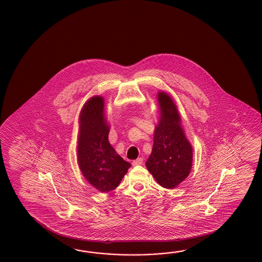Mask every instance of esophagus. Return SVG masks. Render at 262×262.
Wrapping results in <instances>:
<instances>
[{
    "instance_id": "1",
    "label": "esophagus",
    "mask_w": 262,
    "mask_h": 262,
    "mask_svg": "<svg viewBox=\"0 0 262 262\" xmlns=\"http://www.w3.org/2000/svg\"><path fill=\"white\" fill-rule=\"evenodd\" d=\"M143 163V158H141V157H139L138 159H136V160H134L132 162V165L133 166H139V165H141Z\"/></svg>"
}]
</instances>
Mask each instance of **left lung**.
<instances>
[{"label": "left lung", "instance_id": "8db88e82", "mask_svg": "<svg viewBox=\"0 0 262 262\" xmlns=\"http://www.w3.org/2000/svg\"><path fill=\"white\" fill-rule=\"evenodd\" d=\"M157 103L160 116L146 167L161 186L173 189L189 175L193 149L182 127L178 107L172 97L160 91L157 94Z\"/></svg>", "mask_w": 262, "mask_h": 262}]
</instances>
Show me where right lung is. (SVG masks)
Segmentation results:
<instances>
[{"instance_id": "obj_1", "label": "right lung", "mask_w": 262, "mask_h": 262, "mask_svg": "<svg viewBox=\"0 0 262 262\" xmlns=\"http://www.w3.org/2000/svg\"><path fill=\"white\" fill-rule=\"evenodd\" d=\"M108 133L104 97L95 95L85 102L79 113L77 157L84 178L104 193L118 187L131 167L111 145Z\"/></svg>"}]
</instances>
